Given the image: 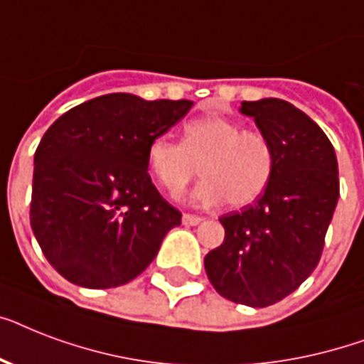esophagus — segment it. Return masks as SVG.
Listing matches in <instances>:
<instances>
[{"label": "esophagus", "instance_id": "34e87169", "mask_svg": "<svg viewBox=\"0 0 364 364\" xmlns=\"http://www.w3.org/2000/svg\"><path fill=\"white\" fill-rule=\"evenodd\" d=\"M200 223H202V217L191 215V213H185V215H183V225H187V227H196Z\"/></svg>", "mask_w": 364, "mask_h": 364}]
</instances>
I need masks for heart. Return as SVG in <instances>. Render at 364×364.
Segmentation results:
<instances>
[{
	"instance_id": "1",
	"label": "heart",
	"mask_w": 364,
	"mask_h": 364,
	"mask_svg": "<svg viewBox=\"0 0 364 364\" xmlns=\"http://www.w3.org/2000/svg\"><path fill=\"white\" fill-rule=\"evenodd\" d=\"M149 168L166 193L177 198L200 173L194 191L198 204L228 200L232 208L253 204L264 193L274 171V151L264 134L219 115L200 117L183 126V141L159 136L147 147Z\"/></svg>"
}]
</instances>
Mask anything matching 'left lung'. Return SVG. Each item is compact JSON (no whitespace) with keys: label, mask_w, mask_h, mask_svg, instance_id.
Here are the masks:
<instances>
[{"label":"left lung","mask_w":364,"mask_h":364,"mask_svg":"<svg viewBox=\"0 0 364 364\" xmlns=\"http://www.w3.org/2000/svg\"><path fill=\"white\" fill-rule=\"evenodd\" d=\"M274 151L268 187L253 205L223 215L225 242L205 255V274L225 299L266 308L296 291L321 259L340 196L333 143L285 100L242 102Z\"/></svg>","instance_id":"1"}]
</instances>
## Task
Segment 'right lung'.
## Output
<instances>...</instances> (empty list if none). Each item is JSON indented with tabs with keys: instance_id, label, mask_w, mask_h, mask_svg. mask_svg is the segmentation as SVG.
Masks as SVG:
<instances>
[{
	"instance_id": "right-lung-1",
	"label": "right lung",
	"mask_w": 364,
	"mask_h": 364,
	"mask_svg": "<svg viewBox=\"0 0 364 364\" xmlns=\"http://www.w3.org/2000/svg\"><path fill=\"white\" fill-rule=\"evenodd\" d=\"M193 107L126 92L88 100L54 121L33 156L30 223L43 255L88 289L132 282L181 213L147 173V147Z\"/></svg>"
}]
</instances>
